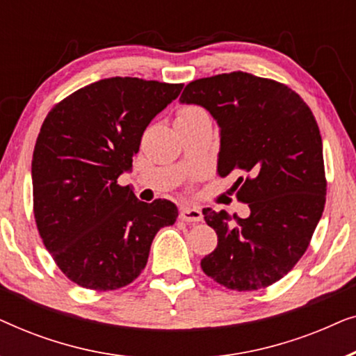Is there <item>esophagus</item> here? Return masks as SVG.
Returning <instances> with one entry per match:
<instances>
[{"instance_id": "34e87169", "label": "esophagus", "mask_w": 356, "mask_h": 356, "mask_svg": "<svg viewBox=\"0 0 356 356\" xmlns=\"http://www.w3.org/2000/svg\"><path fill=\"white\" fill-rule=\"evenodd\" d=\"M202 212L199 211L196 207H181V211H179V218L184 222H201L202 220Z\"/></svg>"}]
</instances>
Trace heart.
<instances>
[{
    "label": "heart",
    "instance_id": "b5f03b06",
    "mask_svg": "<svg viewBox=\"0 0 356 356\" xmlns=\"http://www.w3.org/2000/svg\"><path fill=\"white\" fill-rule=\"evenodd\" d=\"M201 116H207L206 110L201 108V106L196 105H186L181 106L177 113V121H193L196 118H201Z\"/></svg>",
    "mask_w": 356,
    "mask_h": 356
}]
</instances>
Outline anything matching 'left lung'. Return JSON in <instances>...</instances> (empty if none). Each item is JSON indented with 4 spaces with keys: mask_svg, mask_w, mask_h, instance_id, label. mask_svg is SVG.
Segmentation results:
<instances>
[{
    "mask_svg": "<svg viewBox=\"0 0 356 356\" xmlns=\"http://www.w3.org/2000/svg\"><path fill=\"white\" fill-rule=\"evenodd\" d=\"M179 102L204 106L217 121V172L238 177L232 189L251 211L240 218L204 209L218 243L202 270L227 289H266L305 254L324 211L323 139L313 111L289 86L243 71L189 82Z\"/></svg>",
    "mask_w": 356,
    "mask_h": 356,
    "instance_id": "8db88e82",
    "label": "left lung"
}]
</instances>
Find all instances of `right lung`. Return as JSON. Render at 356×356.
Instances as JSON below:
<instances>
[{"instance_id":"right-lung-1","label":"right lung","mask_w":356,"mask_h":356,"mask_svg":"<svg viewBox=\"0 0 356 356\" xmlns=\"http://www.w3.org/2000/svg\"><path fill=\"white\" fill-rule=\"evenodd\" d=\"M183 84L110 77L76 90L43 121L32 157L33 216L63 274L90 290L131 284L178 209L143 202L118 177L129 172L150 121Z\"/></svg>"}]
</instances>
